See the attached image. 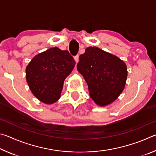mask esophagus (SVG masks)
<instances>
[{
	"mask_svg": "<svg viewBox=\"0 0 156 156\" xmlns=\"http://www.w3.org/2000/svg\"><path fill=\"white\" fill-rule=\"evenodd\" d=\"M74 60H75L76 63L77 64V63L78 62V60H79V56H78V55H77V56H76L74 57Z\"/></svg>",
	"mask_w": 156,
	"mask_h": 156,
	"instance_id": "34e87169",
	"label": "esophagus"
}]
</instances>
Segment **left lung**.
<instances>
[{"label":"left lung","mask_w":156,"mask_h":156,"mask_svg":"<svg viewBox=\"0 0 156 156\" xmlns=\"http://www.w3.org/2000/svg\"><path fill=\"white\" fill-rule=\"evenodd\" d=\"M77 69L87 83L89 96L97 105L107 106L125 88L127 68L124 61L96 47H89L79 57Z\"/></svg>","instance_id":"1"}]
</instances>
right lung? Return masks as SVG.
<instances>
[{
    "instance_id": "add662e5",
    "label": "right lung",
    "mask_w": 156,
    "mask_h": 156,
    "mask_svg": "<svg viewBox=\"0 0 156 156\" xmlns=\"http://www.w3.org/2000/svg\"><path fill=\"white\" fill-rule=\"evenodd\" d=\"M76 64L67 50L52 47L34 56L26 67V80L32 94L51 105L60 98L65 79Z\"/></svg>"
}]
</instances>
